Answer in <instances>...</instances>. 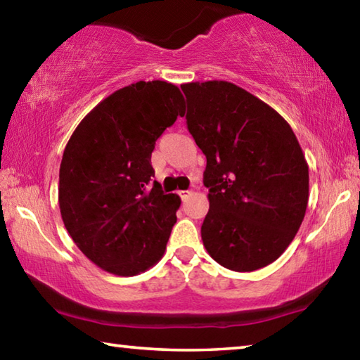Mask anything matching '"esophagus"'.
Masks as SVG:
<instances>
[{
    "mask_svg": "<svg viewBox=\"0 0 360 360\" xmlns=\"http://www.w3.org/2000/svg\"><path fill=\"white\" fill-rule=\"evenodd\" d=\"M188 195H191V191H181L179 192V197L182 198V202H184V200L188 197Z\"/></svg>",
    "mask_w": 360,
    "mask_h": 360,
    "instance_id": "esophagus-1",
    "label": "esophagus"
}]
</instances>
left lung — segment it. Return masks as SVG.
<instances>
[{"label": "left lung", "instance_id": "1", "mask_svg": "<svg viewBox=\"0 0 360 360\" xmlns=\"http://www.w3.org/2000/svg\"><path fill=\"white\" fill-rule=\"evenodd\" d=\"M187 129L206 157V251L233 271L275 262L295 238L309 197L308 163L281 114L227 81L181 85Z\"/></svg>", "mask_w": 360, "mask_h": 360}]
</instances>
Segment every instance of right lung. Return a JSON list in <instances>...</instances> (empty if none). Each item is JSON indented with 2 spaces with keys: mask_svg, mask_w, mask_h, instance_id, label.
Here are the masks:
<instances>
[{
  "mask_svg": "<svg viewBox=\"0 0 360 360\" xmlns=\"http://www.w3.org/2000/svg\"><path fill=\"white\" fill-rule=\"evenodd\" d=\"M184 114L174 84L139 81L106 96L72 131L60 163V214L101 270L136 276L165 254L181 198L152 182L150 155Z\"/></svg>",
  "mask_w": 360,
  "mask_h": 360,
  "instance_id": "1",
  "label": "right lung"
}]
</instances>
